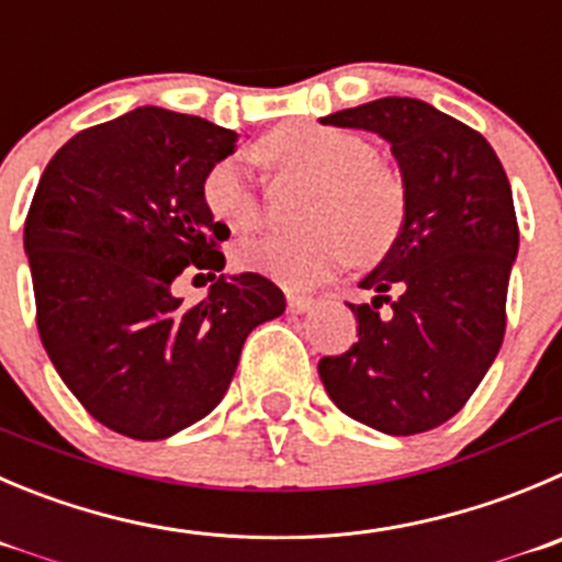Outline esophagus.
<instances>
[{
    "label": "esophagus",
    "instance_id": "1",
    "mask_svg": "<svg viewBox=\"0 0 562 562\" xmlns=\"http://www.w3.org/2000/svg\"><path fill=\"white\" fill-rule=\"evenodd\" d=\"M314 297L312 295H301V292H286V306H290V312L295 314H303L308 312V308H314Z\"/></svg>",
    "mask_w": 562,
    "mask_h": 562
}]
</instances>
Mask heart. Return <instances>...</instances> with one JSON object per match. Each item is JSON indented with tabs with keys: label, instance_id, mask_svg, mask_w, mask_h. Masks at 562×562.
<instances>
[{
	"label": "heart",
	"instance_id": "obj_1",
	"mask_svg": "<svg viewBox=\"0 0 562 562\" xmlns=\"http://www.w3.org/2000/svg\"><path fill=\"white\" fill-rule=\"evenodd\" d=\"M267 165L312 179L297 234L245 239L237 265L286 286H312L352 256L372 261L386 254L405 223V184L375 157L370 140L323 121H286L256 146ZM201 201L228 232L261 223V198L243 154L217 157L201 176Z\"/></svg>",
	"mask_w": 562,
	"mask_h": 562
}]
</instances>
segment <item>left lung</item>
I'll use <instances>...</instances> for the list:
<instances>
[{
    "label": "left lung",
    "mask_w": 562,
    "mask_h": 562,
    "mask_svg": "<svg viewBox=\"0 0 562 562\" xmlns=\"http://www.w3.org/2000/svg\"><path fill=\"white\" fill-rule=\"evenodd\" d=\"M323 124L378 132L405 184V223L347 303L358 341L319 361L336 408L389 436L432 430L480 386L505 336L518 223L505 168L480 132L405 95L358 104ZM389 305L386 313L380 308Z\"/></svg>",
    "instance_id": "1"
}]
</instances>
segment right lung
<instances>
[{
	"mask_svg": "<svg viewBox=\"0 0 562 562\" xmlns=\"http://www.w3.org/2000/svg\"><path fill=\"white\" fill-rule=\"evenodd\" d=\"M237 132L137 106L74 135L46 165L24 221L35 323L57 375L95 422L157 441L204 419L228 392L245 339L284 312L259 272L217 276L228 228L201 176ZM184 271L216 284L172 295Z\"/></svg>",
	"mask_w": 562,
	"mask_h": 562,
	"instance_id": "obj_1",
	"label": "right lung"
}]
</instances>
